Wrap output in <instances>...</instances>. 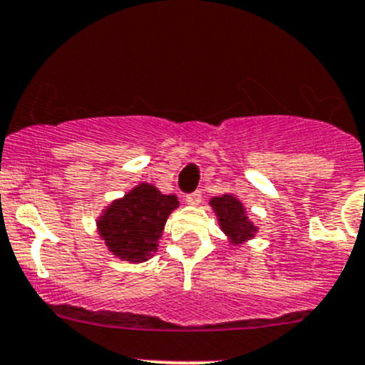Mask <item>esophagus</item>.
Segmentation results:
<instances>
[{
    "label": "esophagus",
    "mask_w": 365,
    "mask_h": 365,
    "mask_svg": "<svg viewBox=\"0 0 365 365\" xmlns=\"http://www.w3.org/2000/svg\"><path fill=\"white\" fill-rule=\"evenodd\" d=\"M185 202L189 203V205H198V203L202 202V192H200V190H194V192L187 194Z\"/></svg>",
    "instance_id": "34e87169"
}]
</instances>
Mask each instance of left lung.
I'll use <instances>...</instances> for the list:
<instances>
[{
  "mask_svg": "<svg viewBox=\"0 0 365 365\" xmlns=\"http://www.w3.org/2000/svg\"><path fill=\"white\" fill-rule=\"evenodd\" d=\"M210 207L216 212L221 230L229 236L230 243L241 245L252 240L254 234L257 232V227H254V223L248 220L247 212H245L243 203L234 198L232 194L216 196L210 200Z\"/></svg>",
  "mask_w": 365,
  "mask_h": 365,
  "instance_id": "1",
  "label": "left lung"
}]
</instances>
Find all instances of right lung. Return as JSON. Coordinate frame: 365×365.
<instances>
[{
  "mask_svg": "<svg viewBox=\"0 0 365 365\" xmlns=\"http://www.w3.org/2000/svg\"><path fill=\"white\" fill-rule=\"evenodd\" d=\"M178 205L175 194H162L155 185L140 183L106 207L97 220L98 234L113 255L144 263L158 248L167 217Z\"/></svg>",
  "mask_w": 365,
  "mask_h": 365,
  "instance_id": "1",
  "label": "right lung"
}]
</instances>
